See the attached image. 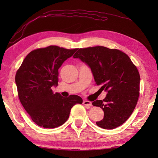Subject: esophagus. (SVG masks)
Listing matches in <instances>:
<instances>
[{
  "mask_svg": "<svg viewBox=\"0 0 158 158\" xmlns=\"http://www.w3.org/2000/svg\"><path fill=\"white\" fill-rule=\"evenodd\" d=\"M83 104L84 105H85V106H92V102H90V101H89V100H84V101L83 102Z\"/></svg>",
  "mask_w": 158,
  "mask_h": 158,
  "instance_id": "obj_1",
  "label": "esophagus"
}]
</instances>
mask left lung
Here are the masks:
<instances>
[{
    "label": "left lung",
    "mask_w": 158,
    "mask_h": 158,
    "mask_svg": "<svg viewBox=\"0 0 158 158\" xmlns=\"http://www.w3.org/2000/svg\"><path fill=\"white\" fill-rule=\"evenodd\" d=\"M73 57L90 67L96 84L108 93L104 100L92 102L104 111L103 119L96 122L97 126L111 130L122 125L138 102L140 75L136 66L125 53L103 46L78 49Z\"/></svg>",
    "instance_id": "8db88e82"
}]
</instances>
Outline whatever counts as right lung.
<instances>
[{
	"mask_svg": "<svg viewBox=\"0 0 158 158\" xmlns=\"http://www.w3.org/2000/svg\"><path fill=\"white\" fill-rule=\"evenodd\" d=\"M77 49L56 45L33 50L26 56L15 75L18 97L23 108L36 125L54 128L68 119L70 109L83 100L77 95L64 98L53 94L58 85V69Z\"/></svg>",
	"mask_w": 158,
	"mask_h": 158,
	"instance_id": "add662e5",
	"label": "right lung"
}]
</instances>
